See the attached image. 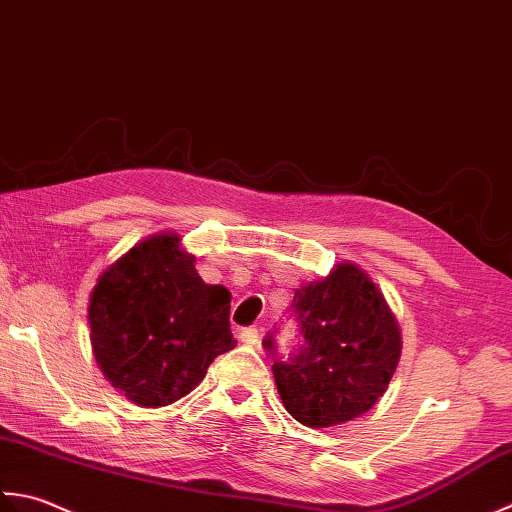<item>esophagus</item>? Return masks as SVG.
<instances>
[{"label":"esophagus","mask_w":512,"mask_h":512,"mask_svg":"<svg viewBox=\"0 0 512 512\" xmlns=\"http://www.w3.org/2000/svg\"><path fill=\"white\" fill-rule=\"evenodd\" d=\"M258 338H260L258 329H254V327L241 331V342L247 344V347H254V344H258Z\"/></svg>","instance_id":"34e87169"}]
</instances>
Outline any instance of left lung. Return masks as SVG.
<instances>
[{"label": "left lung", "instance_id": "obj_1", "mask_svg": "<svg viewBox=\"0 0 512 512\" xmlns=\"http://www.w3.org/2000/svg\"><path fill=\"white\" fill-rule=\"evenodd\" d=\"M291 307L305 344L271 367L287 413L311 429L367 413L389 389L402 356L398 318L380 287L342 260L329 276L296 289Z\"/></svg>", "mask_w": 512, "mask_h": 512}]
</instances>
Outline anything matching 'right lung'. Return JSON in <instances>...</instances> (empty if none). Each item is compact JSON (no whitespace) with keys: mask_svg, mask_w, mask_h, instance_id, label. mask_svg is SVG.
Wrapping results in <instances>:
<instances>
[{"mask_svg":"<svg viewBox=\"0 0 512 512\" xmlns=\"http://www.w3.org/2000/svg\"><path fill=\"white\" fill-rule=\"evenodd\" d=\"M176 232L128 249L90 291L95 360L130 402L159 409L185 398L216 356L234 349L223 285H205Z\"/></svg>","mask_w":512,"mask_h":512,"instance_id":"right-lung-1","label":"right lung"}]
</instances>
